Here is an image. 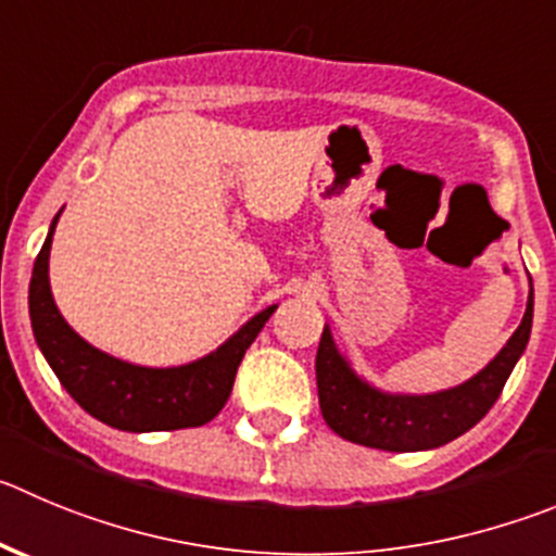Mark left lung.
Returning a JSON list of instances; mask_svg holds the SVG:
<instances>
[{
    "label": "left lung",
    "instance_id": "obj_1",
    "mask_svg": "<svg viewBox=\"0 0 556 556\" xmlns=\"http://www.w3.org/2000/svg\"><path fill=\"white\" fill-rule=\"evenodd\" d=\"M532 331V290L521 326L513 331L505 349L485 370L460 387L435 395H387L362 381L337 351L331 331L324 329L315 356L318 401L326 425L337 435L365 447L389 453H417L453 442L475 428L496 397L502 395L518 356L523 354Z\"/></svg>",
    "mask_w": 556,
    "mask_h": 556
}]
</instances>
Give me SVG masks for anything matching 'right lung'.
<instances>
[{"instance_id": "add662e5", "label": "right lung", "mask_w": 556, "mask_h": 556, "mask_svg": "<svg viewBox=\"0 0 556 556\" xmlns=\"http://www.w3.org/2000/svg\"><path fill=\"white\" fill-rule=\"evenodd\" d=\"M60 216L51 222L49 238L38 252L29 282V318L46 362L56 372L67 395L87 414L117 430L200 428L211 422L227 403L243 354L261 334L277 307L254 315L216 354L184 367H137L114 359L81 340L56 309L49 288L51 236Z\"/></svg>"}]
</instances>
